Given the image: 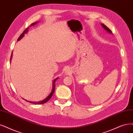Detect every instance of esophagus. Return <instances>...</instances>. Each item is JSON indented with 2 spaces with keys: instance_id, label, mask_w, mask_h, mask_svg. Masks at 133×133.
I'll list each match as a JSON object with an SVG mask.
<instances>
[{
  "instance_id": "34e87169",
  "label": "esophagus",
  "mask_w": 133,
  "mask_h": 133,
  "mask_svg": "<svg viewBox=\"0 0 133 133\" xmlns=\"http://www.w3.org/2000/svg\"><path fill=\"white\" fill-rule=\"evenodd\" d=\"M71 73V70L70 68H67V69L65 71V75H68L69 74H70Z\"/></svg>"
}]
</instances>
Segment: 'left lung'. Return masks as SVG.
Wrapping results in <instances>:
<instances>
[{
	"label": "left lung",
	"instance_id": "left-lung-1",
	"mask_svg": "<svg viewBox=\"0 0 133 133\" xmlns=\"http://www.w3.org/2000/svg\"><path fill=\"white\" fill-rule=\"evenodd\" d=\"M101 26L104 28V29H105V31H106L108 33H110V34H112V32H111V31L110 30V29L108 28L107 27H106L105 24H104L103 23H102V24H101Z\"/></svg>",
	"mask_w": 133,
	"mask_h": 133
}]
</instances>
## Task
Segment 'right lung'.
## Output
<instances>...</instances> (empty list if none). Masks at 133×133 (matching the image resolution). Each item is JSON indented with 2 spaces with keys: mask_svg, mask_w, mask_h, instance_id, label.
I'll return each instance as SVG.
<instances>
[{
  "mask_svg": "<svg viewBox=\"0 0 133 133\" xmlns=\"http://www.w3.org/2000/svg\"><path fill=\"white\" fill-rule=\"evenodd\" d=\"M38 23V22H34V23H32V24H31V25H30V26L29 27H31V26H34L35 25V24H36L37 23ZM28 28H29V27H28L27 28H26V30H24V31H23V32L22 33V34H21V35L19 37V38H18V39H17V41H20L21 39L24 36V34H25L26 33H28ZM12 52H12V53H11V57H10V62H11V58H12ZM58 79V77H57L56 78H55V79H54V81H53V82H52V90H51V92L50 93V94H49V95L45 98V99H44V100H42V101H28V100H25V99H24V100H26V101H27V102H31V103H32V104H37V105H39V104H44V103H45V102H46L48 101H49V100H50V98L51 97V96H52V95H53V94H54V91H55V82H56V81Z\"/></svg>",
  "mask_w": 133,
  "mask_h": 133,
  "instance_id": "right-lung-1",
  "label": "right lung"
}]
</instances>
